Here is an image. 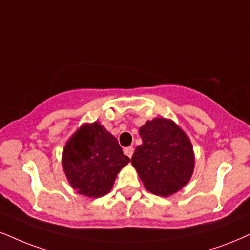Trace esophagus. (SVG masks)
I'll list each match as a JSON object with an SVG mask.
<instances>
[{"mask_svg":"<svg viewBox=\"0 0 250 250\" xmlns=\"http://www.w3.org/2000/svg\"><path fill=\"white\" fill-rule=\"evenodd\" d=\"M133 153H134V148L132 146L125 147V148H124V154H125V155H127L128 158H132Z\"/></svg>","mask_w":250,"mask_h":250,"instance_id":"esophagus-1","label":"esophagus"}]
</instances>
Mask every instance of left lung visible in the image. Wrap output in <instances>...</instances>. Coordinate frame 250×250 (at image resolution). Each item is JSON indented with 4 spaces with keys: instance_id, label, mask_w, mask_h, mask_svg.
I'll return each mask as SVG.
<instances>
[{
    "instance_id": "left-lung-1",
    "label": "left lung",
    "mask_w": 250,
    "mask_h": 250,
    "mask_svg": "<svg viewBox=\"0 0 250 250\" xmlns=\"http://www.w3.org/2000/svg\"><path fill=\"white\" fill-rule=\"evenodd\" d=\"M143 145L131 162L147 190L167 197L189 182L195 167L192 146L174 122L155 118L140 128Z\"/></svg>"
}]
</instances>
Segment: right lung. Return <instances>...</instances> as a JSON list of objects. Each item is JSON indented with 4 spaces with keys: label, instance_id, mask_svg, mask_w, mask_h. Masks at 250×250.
I'll return each mask as SVG.
<instances>
[{
    "label": "right lung",
    "instance_id": "1",
    "mask_svg": "<svg viewBox=\"0 0 250 250\" xmlns=\"http://www.w3.org/2000/svg\"><path fill=\"white\" fill-rule=\"evenodd\" d=\"M130 161L118 140L97 122L82 126L63 149L62 166L70 186L81 195L102 197Z\"/></svg>",
    "mask_w": 250,
    "mask_h": 250
}]
</instances>
